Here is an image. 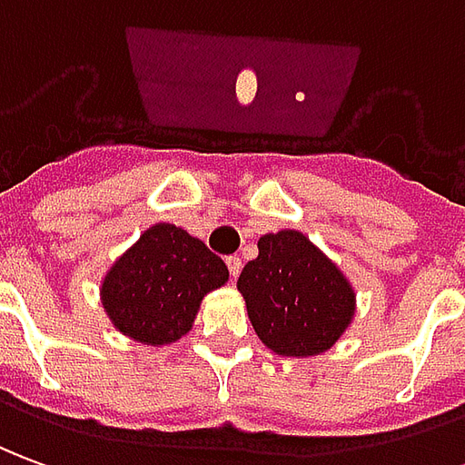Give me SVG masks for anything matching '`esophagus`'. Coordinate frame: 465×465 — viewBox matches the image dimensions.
<instances>
[{"instance_id": "1", "label": "esophagus", "mask_w": 465, "mask_h": 465, "mask_svg": "<svg viewBox=\"0 0 465 465\" xmlns=\"http://www.w3.org/2000/svg\"><path fill=\"white\" fill-rule=\"evenodd\" d=\"M227 268H230V275H232V278H238L240 271H242V261H240L238 255H230V258H227Z\"/></svg>"}]
</instances>
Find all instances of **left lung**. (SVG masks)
I'll list each match as a JSON object with an SVG mask.
<instances>
[{
    "label": "left lung",
    "mask_w": 465,
    "mask_h": 465,
    "mask_svg": "<svg viewBox=\"0 0 465 465\" xmlns=\"http://www.w3.org/2000/svg\"><path fill=\"white\" fill-rule=\"evenodd\" d=\"M238 291L255 334L283 357H316L331 349L357 309L347 275L299 230L258 240V258L242 268Z\"/></svg>",
    "instance_id": "obj_1"
}]
</instances>
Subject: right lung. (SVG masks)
<instances>
[{
  "label": "right lung",
  "instance_id": "1",
  "mask_svg": "<svg viewBox=\"0 0 465 465\" xmlns=\"http://www.w3.org/2000/svg\"><path fill=\"white\" fill-rule=\"evenodd\" d=\"M227 278L223 258L202 240L159 223L111 265L101 283V303L121 334L162 347L190 331L202 299L225 286Z\"/></svg>",
  "mask_w": 465,
  "mask_h": 465
}]
</instances>
